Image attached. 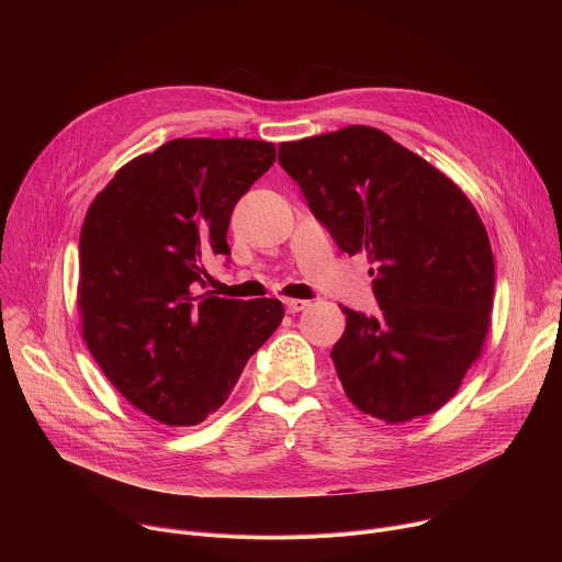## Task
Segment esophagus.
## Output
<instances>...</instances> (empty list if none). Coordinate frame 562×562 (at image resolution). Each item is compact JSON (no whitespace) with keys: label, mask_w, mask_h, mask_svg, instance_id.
Masks as SVG:
<instances>
[{"label":"esophagus","mask_w":562,"mask_h":562,"mask_svg":"<svg viewBox=\"0 0 562 562\" xmlns=\"http://www.w3.org/2000/svg\"><path fill=\"white\" fill-rule=\"evenodd\" d=\"M284 306L289 313H297V311H304L308 306L306 300H284Z\"/></svg>","instance_id":"esophagus-1"}]
</instances>
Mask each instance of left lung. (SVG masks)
<instances>
[{
    "instance_id": "left-lung-1",
    "label": "left lung",
    "mask_w": 562,
    "mask_h": 562,
    "mask_svg": "<svg viewBox=\"0 0 562 562\" xmlns=\"http://www.w3.org/2000/svg\"><path fill=\"white\" fill-rule=\"evenodd\" d=\"M278 159L338 249L373 265L380 313L345 306L331 349L347 397L391 425L438 412L490 329L483 220L445 173L371 126L282 142Z\"/></svg>"
}]
</instances>
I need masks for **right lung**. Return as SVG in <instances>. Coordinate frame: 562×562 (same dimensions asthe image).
Masks as SVG:
<instances>
[{"label": "right lung", "instance_id": "obj_1", "mask_svg": "<svg viewBox=\"0 0 562 562\" xmlns=\"http://www.w3.org/2000/svg\"><path fill=\"white\" fill-rule=\"evenodd\" d=\"M273 162L271 142L180 137L131 159L89 206L82 334L113 386L157 423H202L282 323L276 297L193 295L204 262L231 256L237 200Z\"/></svg>", "mask_w": 562, "mask_h": 562}]
</instances>
